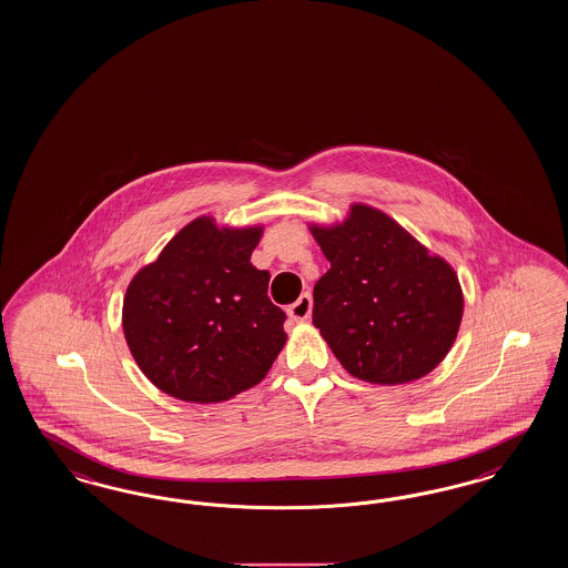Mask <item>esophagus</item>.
Returning a JSON list of instances; mask_svg holds the SVG:
<instances>
[{
  "mask_svg": "<svg viewBox=\"0 0 568 568\" xmlns=\"http://www.w3.org/2000/svg\"><path fill=\"white\" fill-rule=\"evenodd\" d=\"M287 314H290L292 321H306L310 314H312V297H310V293H302L293 302L292 306L287 308Z\"/></svg>",
  "mask_w": 568,
  "mask_h": 568,
  "instance_id": "1",
  "label": "esophagus"
}]
</instances>
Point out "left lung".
<instances>
[{
    "label": "left lung",
    "instance_id": "obj_1",
    "mask_svg": "<svg viewBox=\"0 0 568 568\" xmlns=\"http://www.w3.org/2000/svg\"><path fill=\"white\" fill-rule=\"evenodd\" d=\"M310 231L331 262L314 285L312 323L349 375L399 385L446 358L465 308L446 260L364 204L342 224Z\"/></svg>",
    "mask_w": 568,
    "mask_h": 568
}]
</instances>
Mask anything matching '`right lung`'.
Listing matches in <instances>:
<instances>
[{
    "label": "right lung",
    "mask_w": 568,
    "mask_h": 568,
    "mask_svg": "<svg viewBox=\"0 0 568 568\" xmlns=\"http://www.w3.org/2000/svg\"><path fill=\"white\" fill-rule=\"evenodd\" d=\"M262 226L219 229L200 216L143 266L122 304L124 339L164 394L216 404L266 377L285 345L268 271L252 266Z\"/></svg>",
    "instance_id": "1"
}]
</instances>
